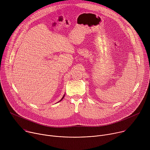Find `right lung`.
<instances>
[{"label": "right lung", "instance_id": "add662e5", "mask_svg": "<svg viewBox=\"0 0 150 150\" xmlns=\"http://www.w3.org/2000/svg\"><path fill=\"white\" fill-rule=\"evenodd\" d=\"M64 97H65V95H64V96H63V97H62V99H61V100H60V101H61V100H62V99H63V98H64Z\"/></svg>", "mask_w": 150, "mask_h": 150}]
</instances>
